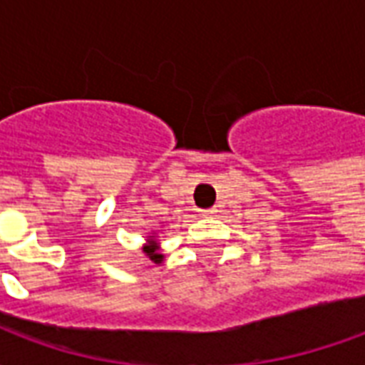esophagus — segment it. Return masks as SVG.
<instances>
[{
  "instance_id": "obj_1",
  "label": "esophagus",
  "mask_w": 365,
  "mask_h": 365,
  "mask_svg": "<svg viewBox=\"0 0 365 365\" xmlns=\"http://www.w3.org/2000/svg\"><path fill=\"white\" fill-rule=\"evenodd\" d=\"M217 213V209H215V207H211V209H203V211H201V215H203V217H211V215H215Z\"/></svg>"
}]
</instances>
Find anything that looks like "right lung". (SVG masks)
Listing matches in <instances>:
<instances>
[{
    "mask_svg": "<svg viewBox=\"0 0 365 365\" xmlns=\"http://www.w3.org/2000/svg\"><path fill=\"white\" fill-rule=\"evenodd\" d=\"M150 242H152V240H150ZM144 252H146V254H148V256H150V260L162 262V256H160V254H156V248H154V246H148V248H146Z\"/></svg>",
    "mask_w": 365,
    "mask_h": 365,
    "instance_id": "1",
    "label": "right lung"
}]
</instances>
